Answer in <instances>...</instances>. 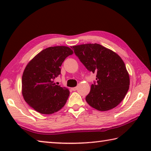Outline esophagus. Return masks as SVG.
<instances>
[{"instance_id":"obj_1","label":"esophagus","mask_w":151,"mask_h":151,"mask_svg":"<svg viewBox=\"0 0 151 151\" xmlns=\"http://www.w3.org/2000/svg\"><path fill=\"white\" fill-rule=\"evenodd\" d=\"M77 87H73V88H72V90L73 91H76L77 90Z\"/></svg>"}]
</instances>
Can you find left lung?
<instances>
[{"instance_id":"left-lung-1","label":"left lung","mask_w":151,"mask_h":151,"mask_svg":"<svg viewBox=\"0 0 151 151\" xmlns=\"http://www.w3.org/2000/svg\"><path fill=\"white\" fill-rule=\"evenodd\" d=\"M71 48L86 69L95 73L86 101L93 108L106 111L123 100L129 88V75L123 60L113 51L99 44H85Z\"/></svg>"}]
</instances>
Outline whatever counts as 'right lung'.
Returning <instances> with one entry per match:
<instances>
[{
	"label": "right lung",
	"instance_id": "1",
	"mask_svg": "<svg viewBox=\"0 0 151 151\" xmlns=\"http://www.w3.org/2000/svg\"><path fill=\"white\" fill-rule=\"evenodd\" d=\"M73 54L68 47H50L28 63L22 76V94L24 101L36 111L50 114L65 106L70 92L56 85L54 79L60 74L63 61Z\"/></svg>",
	"mask_w": 151,
	"mask_h": 151
}]
</instances>
